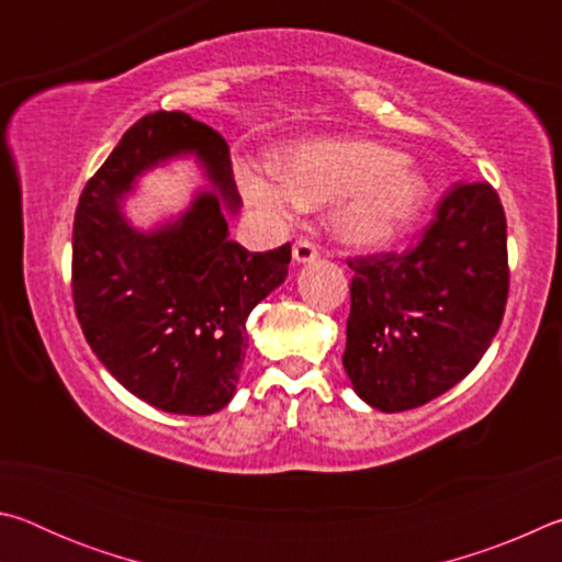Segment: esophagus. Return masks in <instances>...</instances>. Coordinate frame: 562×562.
Returning <instances> with one entry per match:
<instances>
[{
  "label": "esophagus",
  "mask_w": 562,
  "mask_h": 562,
  "mask_svg": "<svg viewBox=\"0 0 562 562\" xmlns=\"http://www.w3.org/2000/svg\"><path fill=\"white\" fill-rule=\"evenodd\" d=\"M317 247L312 245L310 240H297L292 245V260L297 262V265H304V262H312V260H317Z\"/></svg>",
  "instance_id": "34e87169"
}]
</instances>
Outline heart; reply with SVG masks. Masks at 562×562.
I'll use <instances>...</instances> for the list:
<instances>
[{"mask_svg": "<svg viewBox=\"0 0 562 562\" xmlns=\"http://www.w3.org/2000/svg\"><path fill=\"white\" fill-rule=\"evenodd\" d=\"M245 201L274 221L331 203L329 231L341 245L379 250L412 231L429 203V180L396 150L351 138H317L284 150V173L240 160Z\"/></svg>", "mask_w": 562, "mask_h": 562, "instance_id": "obj_1", "label": "heart"}]
</instances>
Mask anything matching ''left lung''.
<instances>
[{"label":"left lung","mask_w":562,"mask_h":562,"mask_svg":"<svg viewBox=\"0 0 562 562\" xmlns=\"http://www.w3.org/2000/svg\"><path fill=\"white\" fill-rule=\"evenodd\" d=\"M345 372L394 414L449 392L479 364L508 300L506 213L488 183H459L406 252L347 260Z\"/></svg>","instance_id":"1"}]
</instances>
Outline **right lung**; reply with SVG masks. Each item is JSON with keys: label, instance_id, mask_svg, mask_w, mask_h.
<instances>
[{"label": "right lung", "instance_id": "1", "mask_svg": "<svg viewBox=\"0 0 562 562\" xmlns=\"http://www.w3.org/2000/svg\"><path fill=\"white\" fill-rule=\"evenodd\" d=\"M195 155L212 183L189 211L154 232L122 215L135 178ZM231 150L180 111H156L123 133L79 198L74 217V307L93 355L133 396L168 414L207 416L240 379L255 304L288 278L290 243L247 252L231 240L240 207Z\"/></svg>", "mask_w": 562, "mask_h": 562}]
</instances>
